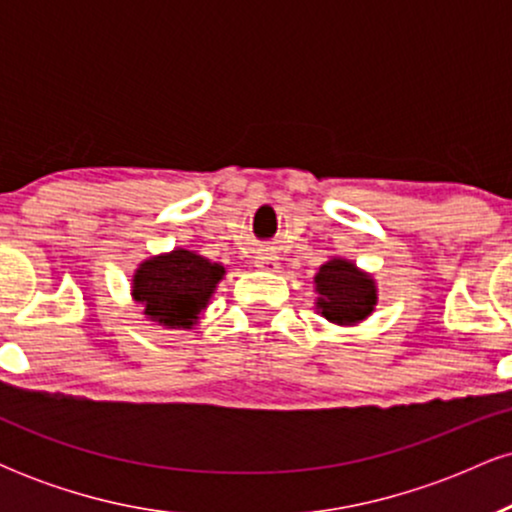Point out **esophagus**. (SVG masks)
Instances as JSON below:
<instances>
[{"mask_svg": "<svg viewBox=\"0 0 512 512\" xmlns=\"http://www.w3.org/2000/svg\"><path fill=\"white\" fill-rule=\"evenodd\" d=\"M255 267L264 269V272H276L279 269V257L272 255V252H262V255L255 257Z\"/></svg>", "mask_w": 512, "mask_h": 512, "instance_id": "esophagus-1", "label": "esophagus"}]
</instances>
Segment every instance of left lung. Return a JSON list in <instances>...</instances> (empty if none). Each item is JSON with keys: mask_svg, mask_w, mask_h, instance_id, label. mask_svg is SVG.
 Instances as JSON below:
<instances>
[{"mask_svg": "<svg viewBox=\"0 0 512 512\" xmlns=\"http://www.w3.org/2000/svg\"><path fill=\"white\" fill-rule=\"evenodd\" d=\"M315 291L317 310L334 325H358L378 303L373 276L342 257H332L322 264L315 274Z\"/></svg>", "mask_w": 512, "mask_h": 512, "instance_id": "8db88e82", "label": "left lung"}]
</instances>
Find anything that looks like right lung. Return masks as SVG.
<instances>
[{
  "instance_id": "right-lung-1",
  "label": "right lung",
  "mask_w": 512,
  "mask_h": 512,
  "mask_svg": "<svg viewBox=\"0 0 512 512\" xmlns=\"http://www.w3.org/2000/svg\"><path fill=\"white\" fill-rule=\"evenodd\" d=\"M223 274V264L178 248L139 264L132 276V296L144 305V315L158 325L190 330L207 308Z\"/></svg>"
}]
</instances>
